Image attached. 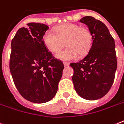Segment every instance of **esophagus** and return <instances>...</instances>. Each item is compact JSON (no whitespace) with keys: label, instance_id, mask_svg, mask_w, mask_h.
Listing matches in <instances>:
<instances>
[{"label":"esophagus","instance_id":"esophagus-1","mask_svg":"<svg viewBox=\"0 0 124 124\" xmlns=\"http://www.w3.org/2000/svg\"><path fill=\"white\" fill-rule=\"evenodd\" d=\"M64 66H68L70 65V64L68 62H64Z\"/></svg>","mask_w":124,"mask_h":124}]
</instances>
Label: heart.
Returning a JSON list of instances; mask_svg holds the SVG:
<instances>
[{"label":"heart","instance_id":"b5f03b06","mask_svg":"<svg viewBox=\"0 0 124 124\" xmlns=\"http://www.w3.org/2000/svg\"><path fill=\"white\" fill-rule=\"evenodd\" d=\"M44 44L49 51L57 53L66 42L67 48L58 53L56 58L64 61L77 59L89 52L92 45L93 36L89 29L78 24L68 23L55 28V33L47 31L43 36Z\"/></svg>","mask_w":124,"mask_h":124}]
</instances>
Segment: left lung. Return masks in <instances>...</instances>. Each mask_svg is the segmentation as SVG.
Listing matches in <instances>:
<instances>
[{
	"mask_svg": "<svg viewBox=\"0 0 124 124\" xmlns=\"http://www.w3.org/2000/svg\"><path fill=\"white\" fill-rule=\"evenodd\" d=\"M80 22L91 31L93 43L82 60L70 64L74 70L72 80L80 96L95 100L105 96L113 84L117 68L115 43L107 26L100 20L86 16Z\"/></svg>",
	"mask_w": 124,
	"mask_h": 124,
	"instance_id": "8db88e82",
	"label": "left lung"
}]
</instances>
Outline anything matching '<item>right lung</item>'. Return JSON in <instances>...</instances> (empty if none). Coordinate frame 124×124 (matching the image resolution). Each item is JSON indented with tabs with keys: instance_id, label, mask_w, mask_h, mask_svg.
Instances as JSON below:
<instances>
[{
	"instance_id": "obj_1",
	"label": "right lung",
	"mask_w": 124,
	"mask_h": 124,
	"mask_svg": "<svg viewBox=\"0 0 124 124\" xmlns=\"http://www.w3.org/2000/svg\"><path fill=\"white\" fill-rule=\"evenodd\" d=\"M27 25L28 28H20L12 39L9 69L22 97L42 104L55 96L64 66L43 43L48 26L35 22Z\"/></svg>"
}]
</instances>
